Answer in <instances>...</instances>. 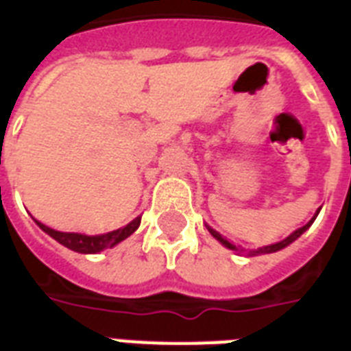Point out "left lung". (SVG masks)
Here are the masks:
<instances>
[{
    "instance_id": "left-lung-1",
    "label": "left lung",
    "mask_w": 351,
    "mask_h": 351,
    "mask_svg": "<svg viewBox=\"0 0 351 351\" xmlns=\"http://www.w3.org/2000/svg\"><path fill=\"white\" fill-rule=\"evenodd\" d=\"M319 211H321V209H319ZM319 211H317L315 213V217H313V219L310 220V222H308V224L306 226H302V228H299V230L297 231H293V233L289 234V237H286V239L284 240H280V242H277V244H269V245H262V247H258V250H253V251H250V255H266V253H275V251H280V250H284V247H286V245H289L291 244V242H293V240H297L300 237V234L304 233L306 230H308V228H310L311 224H313V220L317 219V215H319ZM208 230H209V233L213 234L215 239L219 240L220 244L222 245H226V247H228V250H231V251H237V253H244L245 250H242V247H239V245H234L233 242H230V240L226 239V237H222V234L219 233V231H215V230H211V228H209L208 226Z\"/></svg>"
}]
</instances>
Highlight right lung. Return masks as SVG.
<instances>
[{"instance_id": "add662e5", "label": "right lung", "mask_w": 351, "mask_h": 351, "mask_svg": "<svg viewBox=\"0 0 351 351\" xmlns=\"http://www.w3.org/2000/svg\"><path fill=\"white\" fill-rule=\"evenodd\" d=\"M36 224L40 226L41 230L45 231L49 237L58 240L60 244L69 247V250L76 251V253L90 255V253H100V251L107 250V247H114L117 244H120L121 240H125L127 237H131V234L138 230V226H140V217H136L132 222H129L125 228H120V230L109 231V233H104V234L65 233V231L52 230V228L41 224V222H38V220H36Z\"/></svg>"}]
</instances>
